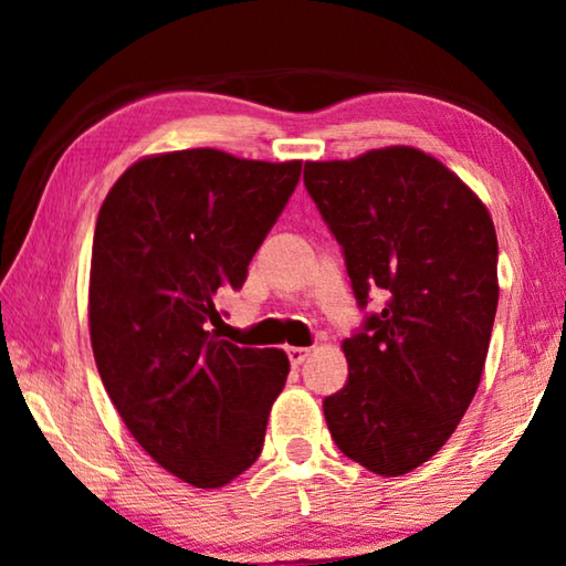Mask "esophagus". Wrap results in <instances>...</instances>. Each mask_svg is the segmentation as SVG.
Returning <instances> with one entry per match:
<instances>
[{
  "instance_id": "esophagus-1",
  "label": "esophagus",
  "mask_w": 566,
  "mask_h": 566,
  "mask_svg": "<svg viewBox=\"0 0 566 566\" xmlns=\"http://www.w3.org/2000/svg\"><path fill=\"white\" fill-rule=\"evenodd\" d=\"M286 357H290L292 367H300V364H304V359L310 357V349H304V347H286Z\"/></svg>"
}]
</instances>
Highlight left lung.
<instances>
[{"instance_id": "1", "label": "left lung", "mask_w": 566, "mask_h": 566, "mask_svg": "<svg viewBox=\"0 0 566 566\" xmlns=\"http://www.w3.org/2000/svg\"><path fill=\"white\" fill-rule=\"evenodd\" d=\"M304 187L337 239L354 300L344 389L324 399L334 444L381 476L407 474L464 417L482 379L500 302L496 234L479 197L411 147L306 161Z\"/></svg>"}]
</instances>
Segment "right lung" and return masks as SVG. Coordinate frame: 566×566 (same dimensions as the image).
Returning a JSON list of instances; mask_svg holds the SVG:
<instances>
[{
	"label": "right lung",
	"instance_id": "1",
	"mask_svg": "<svg viewBox=\"0 0 566 566\" xmlns=\"http://www.w3.org/2000/svg\"><path fill=\"white\" fill-rule=\"evenodd\" d=\"M300 175L302 161L169 151L132 165L99 209L90 334L102 385L142 449L199 490L256 462L290 375L282 349L219 337L214 302L242 290Z\"/></svg>",
	"mask_w": 566,
	"mask_h": 566
}]
</instances>
